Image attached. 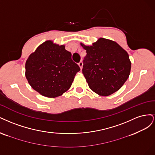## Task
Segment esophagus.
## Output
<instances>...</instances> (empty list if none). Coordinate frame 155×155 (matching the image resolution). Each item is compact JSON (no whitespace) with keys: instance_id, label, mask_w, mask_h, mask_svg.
<instances>
[{"instance_id":"34e87169","label":"esophagus","mask_w":155,"mask_h":155,"mask_svg":"<svg viewBox=\"0 0 155 155\" xmlns=\"http://www.w3.org/2000/svg\"><path fill=\"white\" fill-rule=\"evenodd\" d=\"M78 66H79V67H80V68H81V69H82V66H83V62H82V61H81L78 64Z\"/></svg>"}]
</instances>
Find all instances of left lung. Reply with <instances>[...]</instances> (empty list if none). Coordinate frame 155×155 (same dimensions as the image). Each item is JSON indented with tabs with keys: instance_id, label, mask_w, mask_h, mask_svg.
<instances>
[{
	"instance_id": "8db88e82",
	"label": "left lung",
	"mask_w": 155,
	"mask_h": 155,
	"mask_svg": "<svg viewBox=\"0 0 155 155\" xmlns=\"http://www.w3.org/2000/svg\"><path fill=\"white\" fill-rule=\"evenodd\" d=\"M86 50L82 73L93 91L106 97L117 91L129 78L131 62L127 52L111 40L99 38Z\"/></svg>"
}]
</instances>
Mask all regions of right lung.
Listing matches in <instances>:
<instances>
[{
    "mask_svg": "<svg viewBox=\"0 0 155 155\" xmlns=\"http://www.w3.org/2000/svg\"><path fill=\"white\" fill-rule=\"evenodd\" d=\"M80 69L65 45L45 41L29 56L26 62V79L41 95L55 98L70 88Z\"/></svg>",
    "mask_w": 155,
    "mask_h": 155,
    "instance_id": "add662e5",
    "label": "right lung"
}]
</instances>
